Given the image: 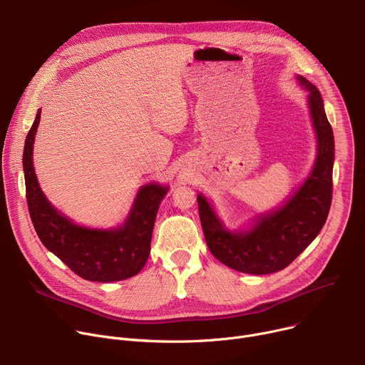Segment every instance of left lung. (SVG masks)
Here are the masks:
<instances>
[{
    "label": "left lung",
    "mask_w": 365,
    "mask_h": 365,
    "mask_svg": "<svg viewBox=\"0 0 365 365\" xmlns=\"http://www.w3.org/2000/svg\"><path fill=\"white\" fill-rule=\"evenodd\" d=\"M309 92V108L318 137V155L302 187L273 214L259 217L247 232H230L207 200L199 195V218L207 248L225 266L248 274H270L286 269L317 238L327 222L332 202L334 133L317 86L302 76Z\"/></svg>",
    "instance_id": "1"
}]
</instances>
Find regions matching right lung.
Listing matches in <instances>:
<instances>
[{
    "label": "right lung",
    "mask_w": 365,
    "mask_h": 365,
    "mask_svg": "<svg viewBox=\"0 0 365 365\" xmlns=\"http://www.w3.org/2000/svg\"><path fill=\"white\" fill-rule=\"evenodd\" d=\"M40 113L26 137L23 153L29 212L40 241L85 280L108 283L135 276L148 258L155 215L168 187L155 183L143 186L123 228L102 231L75 225L47 202L34 175L33 143Z\"/></svg>",
    "instance_id": "1"
}]
</instances>
